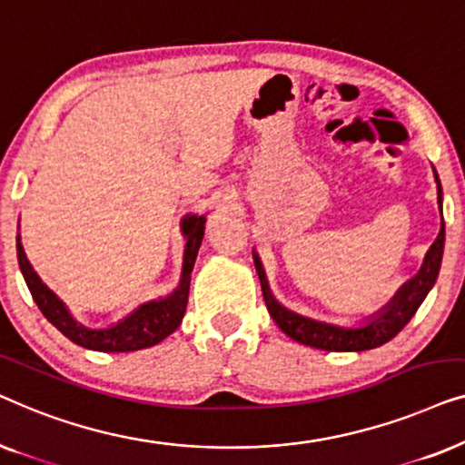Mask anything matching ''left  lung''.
<instances>
[{"mask_svg":"<svg viewBox=\"0 0 465 465\" xmlns=\"http://www.w3.org/2000/svg\"><path fill=\"white\" fill-rule=\"evenodd\" d=\"M436 175V171H434ZM436 186H438V205H440L442 215V188L440 180L436 175ZM442 252H444V220L440 222V232L431 247L425 253V260L421 269L411 282H406L402 288L396 292V296L385 304L379 313H374L371 320L361 323V326L347 328V326H334V323L313 320V317H304L296 311L285 309L282 302H277V298L272 296L266 282L264 266L260 262L258 253L253 252V264H256L260 285H262V296L266 302V309L272 317V322L283 330L290 339H294L302 345L323 349V351H366V349H374L385 345L387 341H391L406 323L412 320V315L417 313V309L421 307V302L428 296V292L434 288L438 271L442 264Z\"/></svg>","mask_w":465,"mask_h":465,"instance_id":"obj_1","label":"left lung"}]
</instances>
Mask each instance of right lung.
<instances>
[{
    "label": "right lung",
    "mask_w": 465,
    "mask_h": 465,
    "mask_svg": "<svg viewBox=\"0 0 465 465\" xmlns=\"http://www.w3.org/2000/svg\"><path fill=\"white\" fill-rule=\"evenodd\" d=\"M205 215H186L182 220V232L186 237V250H183V264H182V279L180 285L171 292L169 296L158 298L139 304V307L120 320L118 323L107 328H88L84 323L75 322L65 302L42 283V279L34 271V266L25 256L21 234L16 237V256L18 266L25 277V283L34 296V301L44 317L53 323V326L67 336L75 345L93 349V351L104 353H124L137 351L167 339L171 332L180 328L182 317L186 313L188 292H190V272H193L196 253H199L203 234H205Z\"/></svg>",
    "instance_id": "add662e5"
}]
</instances>
